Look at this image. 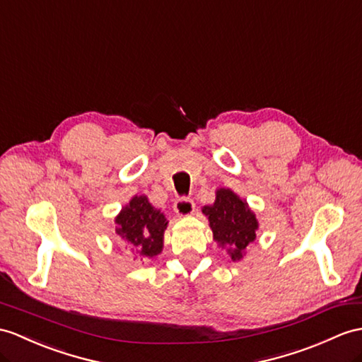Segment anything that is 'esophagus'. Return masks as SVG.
Here are the masks:
<instances>
[{"label":"esophagus","mask_w":362,"mask_h":362,"mask_svg":"<svg viewBox=\"0 0 362 362\" xmlns=\"http://www.w3.org/2000/svg\"><path fill=\"white\" fill-rule=\"evenodd\" d=\"M173 210L176 211L178 216H189L195 211V202H193L190 198H180L175 201Z\"/></svg>","instance_id":"1"}]
</instances>
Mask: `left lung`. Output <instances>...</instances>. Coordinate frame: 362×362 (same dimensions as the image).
Listing matches in <instances>:
<instances>
[{
  "mask_svg": "<svg viewBox=\"0 0 362 362\" xmlns=\"http://www.w3.org/2000/svg\"><path fill=\"white\" fill-rule=\"evenodd\" d=\"M209 219L218 247L226 249L233 262L241 261L249 244L257 240L259 223L247 201L232 189H216L214 204L201 209Z\"/></svg>",
  "mask_w": 362,
  "mask_h": 362,
  "instance_id": "obj_1",
  "label": "left lung"
}]
</instances>
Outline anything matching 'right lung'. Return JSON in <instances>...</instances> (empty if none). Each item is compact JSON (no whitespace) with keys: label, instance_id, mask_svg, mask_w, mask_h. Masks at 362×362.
Segmentation results:
<instances>
[{"label":"right lung","instance_id":"right-lung-1","mask_svg":"<svg viewBox=\"0 0 362 362\" xmlns=\"http://www.w3.org/2000/svg\"><path fill=\"white\" fill-rule=\"evenodd\" d=\"M115 233L126 247L143 261L163 252L164 232L169 221L160 209H155L146 195H135L115 216Z\"/></svg>","mask_w":362,"mask_h":362}]
</instances>
